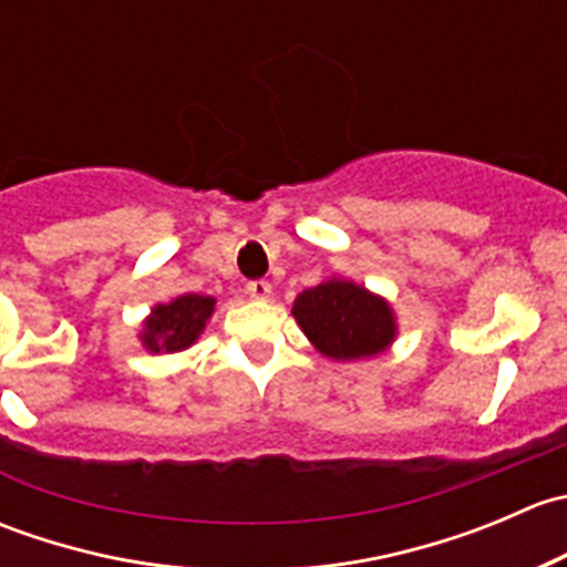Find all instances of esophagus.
Returning <instances> with one entry per match:
<instances>
[{
  "label": "esophagus",
  "mask_w": 567,
  "mask_h": 567,
  "mask_svg": "<svg viewBox=\"0 0 567 567\" xmlns=\"http://www.w3.org/2000/svg\"><path fill=\"white\" fill-rule=\"evenodd\" d=\"M247 293L251 296V299L266 301V299H271L274 288H271V282H268V279H251V282L247 285Z\"/></svg>",
  "instance_id": "34e87169"
}]
</instances>
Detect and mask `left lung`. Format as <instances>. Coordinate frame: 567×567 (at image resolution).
Masks as SVG:
<instances>
[{
  "mask_svg": "<svg viewBox=\"0 0 567 567\" xmlns=\"http://www.w3.org/2000/svg\"><path fill=\"white\" fill-rule=\"evenodd\" d=\"M293 318L316 351L334 362L379 357L398 337L390 301L346 277H329L296 296Z\"/></svg>",
  "mask_w": 567,
  "mask_h": 567,
  "instance_id": "1",
  "label": "left lung"
}]
</instances>
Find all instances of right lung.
<instances>
[{"label": "right lung", "mask_w": 567, "mask_h": 567, "mask_svg": "<svg viewBox=\"0 0 567 567\" xmlns=\"http://www.w3.org/2000/svg\"><path fill=\"white\" fill-rule=\"evenodd\" d=\"M216 310L214 296L183 293L156 305L142 320L140 342L147 353H181L199 340Z\"/></svg>", "instance_id": "right-lung-1"}]
</instances>
